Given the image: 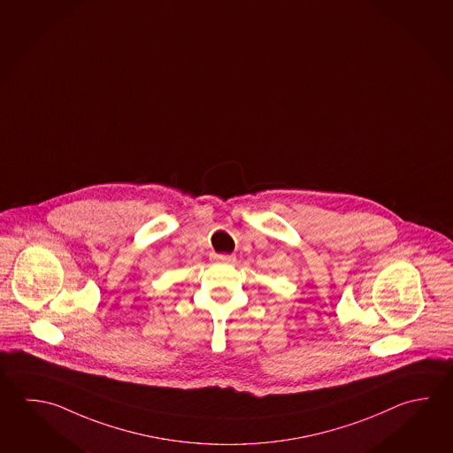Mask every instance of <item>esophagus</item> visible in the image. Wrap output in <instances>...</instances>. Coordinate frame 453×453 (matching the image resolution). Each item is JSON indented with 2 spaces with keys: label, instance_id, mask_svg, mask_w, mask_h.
<instances>
[{
  "label": "esophagus",
  "instance_id": "1",
  "mask_svg": "<svg viewBox=\"0 0 453 453\" xmlns=\"http://www.w3.org/2000/svg\"><path fill=\"white\" fill-rule=\"evenodd\" d=\"M215 262H233L234 256L231 254H214Z\"/></svg>",
  "mask_w": 453,
  "mask_h": 453
}]
</instances>
